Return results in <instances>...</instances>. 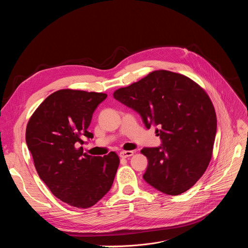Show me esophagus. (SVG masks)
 <instances>
[{
  "label": "esophagus",
  "mask_w": 248,
  "mask_h": 248,
  "mask_svg": "<svg viewBox=\"0 0 248 248\" xmlns=\"http://www.w3.org/2000/svg\"><path fill=\"white\" fill-rule=\"evenodd\" d=\"M133 155V151H122L120 153V157L121 158H128L130 156Z\"/></svg>",
  "instance_id": "obj_1"
}]
</instances>
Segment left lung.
Here are the masks:
<instances>
[{
  "label": "left lung",
  "mask_w": 248,
  "mask_h": 248,
  "mask_svg": "<svg viewBox=\"0 0 248 248\" xmlns=\"http://www.w3.org/2000/svg\"><path fill=\"white\" fill-rule=\"evenodd\" d=\"M114 98L137 112L147 128L159 127L162 145L141 150L148 159L144 181L169 195L192 187L210 163L217 131L214 106L204 89L161 69L116 90Z\"/></svg>",
  "instance_id": "left-lung-1"
}]
</instances>
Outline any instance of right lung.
I'll return each mask as SVG.
<instances>
[{
  "label": "right lung",
  "instance_id": "right-lung-1",
  "mask_svg": "<svg viewBox=\"0 0 248 248\" xmlns=\"http://www.w3.org/2000/svg\"><path fill=\"white\" fill-rule=\"evenodd\" d=\"M107 94L62 89L48 96L31 116L25 139L40 179L62 202L89 208L107 193L120 164L111 152L104 157L83 153V138L92 115Z\"/></svg>",
  "mask_w": 248,
  "mask_h": 248
}]
</instances>
